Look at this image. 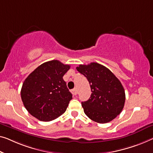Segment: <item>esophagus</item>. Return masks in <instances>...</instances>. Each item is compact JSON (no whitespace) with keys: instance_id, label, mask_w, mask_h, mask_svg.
<instances>
[{"instance_id":"34e87169","label":"esophagus","mask_w":153,"mask_h":153,"mask_svg":"<svg viewBox=\"0 0 153 153\" xmlns=\"http://www.w3.org/2000/svg\"><path fill=\"white\" fill-rule=\"evenodd\" d=\"M71 92H72V93H73V94H74V95H76L77 94V88H74V89H73V90L71 91Z\"/></svg>"}]
</instances>
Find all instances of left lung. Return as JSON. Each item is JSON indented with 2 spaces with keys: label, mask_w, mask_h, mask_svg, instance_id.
Returning a JSON list of instances; mask_svg holds the SVG:
<instances>
[{
  "label": "left lung",
  "mask_w": 153,
  "mask_h": 153,
  "mask_svg": "<svg viewBox=\"0 0 153 153\" xmlns=\"http://www.w3.org/2000/svg\"><path fill=\"white\" fill-rule=\"evenodd\" d=\"M76 69L87 78L92 92L87 101L82 102L84 113L100 124L115 119L122 112L126 99L117 77L108 68L96 62L80 65Z\"/></svg>",
  "instance_id": "left-lung-1"
}]
</instances>
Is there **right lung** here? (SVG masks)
Instances as JSON below:
<instances>
[{
  "label": "right lung",
  "mask_w": 153,
  "mask_h": 153,
  "mask_svg": "<svg viewBox=\"0 0 153 153\" xmlns=\"http://www.w3.org/2000/svg\"><path fill=\"white\" fill-rule=\"evenodd\" d=\"M70 69L58 60L42 64L22 84L21 99L27 111L42 122L53 120L65 112L72 94L63 76Z\"/></svg>",
  "instance_id": "1"
}]
</instances>
